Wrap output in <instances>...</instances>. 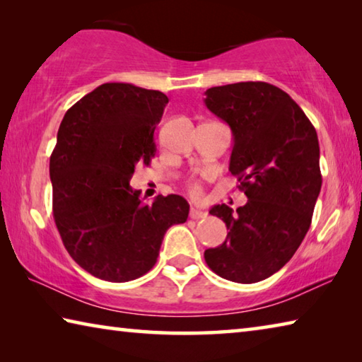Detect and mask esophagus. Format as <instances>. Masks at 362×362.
<instances>
[{
  "instance_id": "1",
  "label": "esophagus",
  "mask_w": 362,
  "mask_h": 362,
  "mask_svg": "<svg viewBox=\"0 0 362 362\" xmlns=\"http://www.w3.org/2000/svg\"><path fill=\"white\" fill-rule=\"evenodd\" d=\"M189 216H191L192 219H204V218H206V213L205 211H200V210H197V208H191V213H189Z\"/></svg>"
}]
</instances>
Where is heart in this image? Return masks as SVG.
Instances as JSON below:
<instances>
[{
    "label": "heart",
    "instance_id": "1",
    "mask_svg": "<svg viewBox=\"0 0 362 362\" xmlns=\"http://www.w3.org/2000/svg\"><path fill=\"white\" fill-rule=\"evenodd\" d=\"M191 194L195 195V197H197V195H200V187H199L197 185H192V186H191Z\"/></svg>",
    "mask_w": 362,
    "mask_h": 362
}]
</instances>
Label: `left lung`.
Segmentation results:
<instances>
[{
  "label": "left lung",
  "instance_id": "left-lung-1",
  "mask_svg": "<svg viewBox=\"0 0 362 362\" xmlns=\"http://www.w3.org/2000/svg\"><path fill=\"white\" fill-rule=\"evenodd\" d=\"M205 95L208 110L230 127L229 170L248 197L237 211L211 208L229 232L205 251V261L229 281H262L294 256L312 224L322 182L318 135L300 106L267 82L211 87Z\"/></svg>",
  "mask_w": 362,
  "mask_h": 362
}]
</instances>
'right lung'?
I'll use <instances>...</instances> for the list:
<instances>
[{"label":"right lung","instance_id":"right-lung-1","mask_svg":"<svg viewBox=\"0 0 362 362\" xmlns=\"http://www.w3.org/2000/svg\"><path fill=\"white\" fill-rule=\"evenodd\" d=\"M168 97L107 82L63 117L50 156L55 226L79 267L105 281L125 283L154 267L165 232L186 223L181 195L139 200L130 177L154 157V130Z\"/></svg>","mask_w":362,"mask_h":362}]
</instances>
